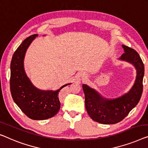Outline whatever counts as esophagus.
I'll list each match as a JSON object with an SVG mask.
<instances>
[{
    "mask_svg": "<svg viewBox=\"0 0 148 148\" xmlns=\"http://www.w3.org/2000/svg\"><path fill=\"white\" fill-rule=\"evenodd\" d=\"M82 77H83V78H86V76H84V75H82Z\"/></svg>",
    "mask_w": 148,
    "mask_h": 148,
    "instance_id": "1",
    "label": "esophagus"
}]
</instances>
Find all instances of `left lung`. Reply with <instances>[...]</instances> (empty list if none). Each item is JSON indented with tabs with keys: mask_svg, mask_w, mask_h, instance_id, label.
<instances>
[{
	"mask_svg": "<svg viewBox=\"0 0 148 148\" xmlns=\"http://www.w3.org/2000/svg\"><path fill=\"white\" fill-rule=\"evenodd\" d=\"M124 53L120 59L128 62L136 69L135 83L127 93L117 98H103L86 84L82 88L85 95V106L92 120L103 124H114L122 121L140 101L143 92L144 66L140 55L133 48L122 45Z\"/></svg>",
	"mask_w": 148,
	"mask_h": 148,
	"instance_id": "obj_1",
	"label": "left lung"
}]
</instances>
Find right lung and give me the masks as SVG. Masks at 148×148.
Instances as JSON below:
<instances>
[{
  "label": "right lung",
  "mask_w": 148,
  "mask_h": 148,
  "mask_svg": "<svg viewBox=\"0 0 148 148\" xmlns=\"http://www.w3.org/2000/svg\"><path fill=\"white\" fill-rule=\"evenodd\" d=\"M38 34L26 38L13 54L10 63V92L13 100L28 118L35 120L50 118L58 113L60 108L58 90H42L32 84L24 68L25 53L32 41Z\"/></svg>",
  "instance_id": "right-lung-1"
}]
</instances>
